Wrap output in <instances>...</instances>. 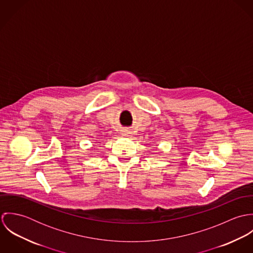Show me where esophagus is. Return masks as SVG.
<instances>
[{"mask_svg": "<svg viewBox=\"0 0 253 253\" xmlns=\"http://www.w3.org/2000/svg\"><path fill=\"white\" fill-rule=\"evenodd\" d=\"M123 135H124L125 137H131L132 132H131L130 130H128V129H125V130L123 131Z\"/></svg>", "mask_w": 253, "mask_h": 253, "instance_id": "34e87169", "label": "esophagus"}]
</instances>
